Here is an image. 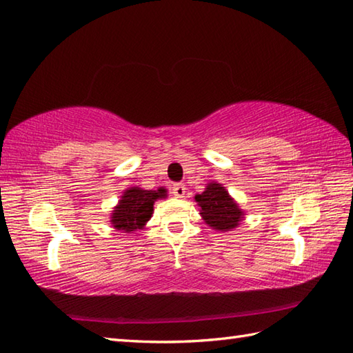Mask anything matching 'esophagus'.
<instances>
[{
    "label": "esophagus",
    "instance_id": "1",
    "mask_svg": "<svg viewBox=\"0 0 353 353\" xmlns=\"http://www.w3.org/2000/svg\"><path fill=\"white\" fill-rule=\"evenodd\" d=\"M170 190H172V193H174L175 198H184L185 185L184 184H172Z\"/></svg>",
    "mask_w": 353,
    "mask_h": 353
}]
</instances>
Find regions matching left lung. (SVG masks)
Listing matches in <instances>:
<instances>
[{"label":"left lung","mask_w":353,"mask_h":353,"mask_svg":"<svg viewBox=\"0 0 353 353\" xmlns=\"http://www.w3.org/2000/svg\"><path fill=\"white\" fill-rule=\"evenodd\" d=\"M194 199L201 207L203 221L216 231H230L236 228L241 221L243 211L221 184H208L207 190L202 194H196Z\"/></svg>","instance_id":"1"}]
</instances>
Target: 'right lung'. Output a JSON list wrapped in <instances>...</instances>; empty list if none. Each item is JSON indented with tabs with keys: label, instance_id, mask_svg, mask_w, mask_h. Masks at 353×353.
<instances>
[{
	"label": "right lung",
	"instance_id": "right-lung-1",
	"mask_svg": "<svg viewBox=\"0 0 353 353\" xmlns=\"http://www.w3.org/2000/svg\"><path fill=\"white\" fill-rule=\"evenodd\" d=\"M166 196V190H142L139 187L123 192L119 205L114 208L112 223L117 231L131 232L140 230L150 221L154 210V202Z\"/></svg>",
	"mask_w": 353,
	"mask_h": 353
}]
</instances>
